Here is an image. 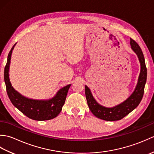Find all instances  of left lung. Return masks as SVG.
Here are the masks:
<instances>
[{
  "mask_svg": "<svg viewBox=\"0 0 154 154\" xmlns=\"http://www.w3.org/2000/svg\"><path fill=\"white\" fill-rule=\"evenodd\" d=\"M130 44L132 50L138 56L140 63V73L135 89L128 99L115 106L110 108L104 106L97 103L89 88L85 85L86 99L89 109L94 116L100 119L106 121L121 120L134 110L142 99L147 79L145 59L141 48L134 40L130 38Z\"/></svg>",
  "mask_w": 154,
  "mask_h": 154,
  "instance_id": "8db88e82",
  "label": "left lung"
}]
</instances>
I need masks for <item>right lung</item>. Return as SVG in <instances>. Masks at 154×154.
<instances>
[{
    "mask_svg": "<svg viewBox=\"0 0 154 154\" xmlns=\"http://www.w3.org/2000/svg\"><path fill=\"white\" fill-rule=\"evenodd\" d=\"M15 44L10 51L5 68L4 79L8 96L16 108L30 119L34 120H48L53 119L60 113L71 85L62 87L55 95L49 99H32L23 96L12 86L9 78V69L12 50Z\"/></svg>",
    "mask_w": 154,
    "mask_h": 154,
    "instance_id": "right-lung-1",
    "label": "right lung"
}]
</instances>
